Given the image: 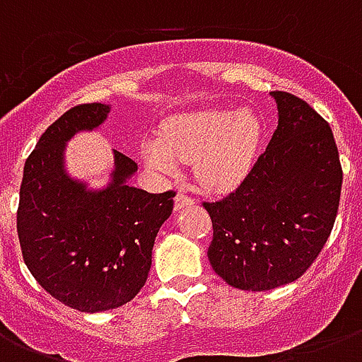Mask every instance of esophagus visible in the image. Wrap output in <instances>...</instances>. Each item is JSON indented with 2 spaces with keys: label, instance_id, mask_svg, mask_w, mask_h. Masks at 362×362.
<instances>
[{
  "label": "esophagus",
  "instance_id": "esophagus-1",
  "mask_svg": "<svg viewBox=\"0 0 362 362\" xmlns=\"http://www.w3.org/2000/svg\"><path fill=\"white\" fill-rule=\"evenodd\" d=\"M189 204H193L192 195H187V193L184 192H178V195L175 197V209L182 210L186 209V206H189Z\"/></svg>",
  "mask_w": 362,
  "mask_h": 362
}]
</instances>
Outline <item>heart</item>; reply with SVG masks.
Returning <instances> with one entry per match:
<instances>
[{"mask_svg":"<svg viewBox=\"0 0 362 362\" xmlns=\"http://www.w3.org/2000/svg\"><path fill=\"white\" fill-rule=\"evenodd\" d=\"M261 124L252 112L206 109L175 116L161 136L144 144L150 167L175 173L180 161H192L197 180L212 189L237 186L257 152Z\"/></svg>","mask_w":362,"mask_h":362,"instance_id":"obj_1","label":"heart"}]
</instances>
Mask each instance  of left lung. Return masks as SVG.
<instances>
[{
    "label": "left lung",
    "mask_w": 362,
    "mask_h": 362,
    "mask_svg": "<svg viewBox=\"0 0 362 362\" xmlns=\"http://www.w3.org/2000/svg\"><path fill=\"white\" fill-rule=\"evenodd\" d=\"M278 127L244 180L218 201L209 259L229 286L269 291L310 269L337 220L342 165L331 125L304 99L272 92Z\"/></svg>",
    "instance_id": "obj_1"
}]
</instances>
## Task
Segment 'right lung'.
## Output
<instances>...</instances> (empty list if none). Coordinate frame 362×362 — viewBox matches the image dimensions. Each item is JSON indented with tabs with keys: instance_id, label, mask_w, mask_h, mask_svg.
Segmentation results:
<instances>
[{
	"instance_id": "right-lung-1",
	"label": "right lung",
	"mask_w": 362,
	"mask_h": 362,
	"mask_svg": "<svg viewBox=\"0 0 362 362\" xmlns=\"http://www.w3.org/2000/svg\"><path fill=\"white\" fill-rule=\"evenodd\" d=\"M109 105L82 103L59 116L28 156L20 184L16 231L25 267L56 300L81 312L129 303L146 284L153 240L176 192L148 193L125 184L136 163L115 152V182L84 192L62 167L65 141L93 129Z\"/></svg>"
}]
</instances>
